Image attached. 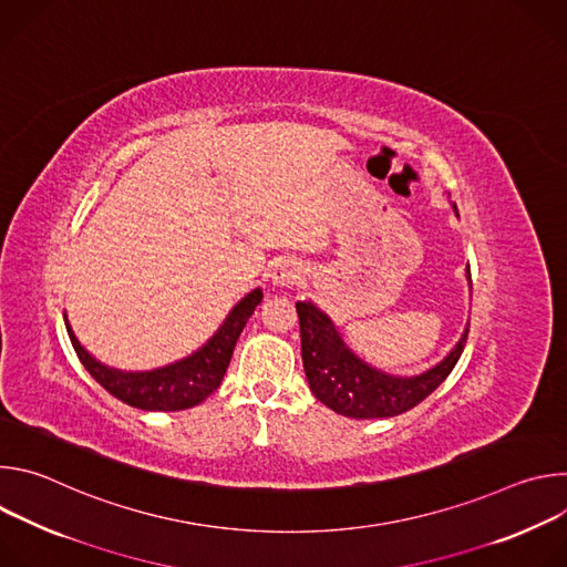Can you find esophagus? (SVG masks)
<instances>
[{
  "label": "esophagus",
  "mask_w": 567,
  "mask_h": 567,
  "mask_svg": "<svg viewBox=\"0 0 567 567\" xmlns=\"http://www.w3.org/2000/svg\"><path fill=\"white\" fill-rule=\"evenodd\" d=\"M271 280L274 285L278 287H289V285H296L300 278H302V269L293 262V260H282L278 262L274 269H271Z\"/></svg>",
  "instance_id": "1"
}]
</instances>
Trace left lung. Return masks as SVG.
Listing matches in <instances>:
<instances>
[{
    "instance_id": "left-lung-1",
    "label": "left lung",
    "mask_w": 567,
    "mask_h": 567,
    "mask_svg": "<svg viewBox=\"0 0 567 567\" xmlns=\"http://www.w3.org/2000/svg\"><path fill=\"white\" fill-rule=\"evenodd\" d=\"M457 215V206L453 204ZM471 285V271H466ZM300 320L302 368L313 396L352 420L394 417L415 409L455 368L468 326L455 348L431 370L415 377H394L359 359L341 339L334 320L311 300L296 302Z\"/></svg>"
}]
</instances>
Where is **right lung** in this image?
<instances>
[{"instance_id": "1", "label": "right lung", "mask_w": 567, "mask_h": 567, "mask_svg": "<svg viewBox=\"0 0 567 567\" xmlns=\"http://www.w3.org/2000/svg\"><path fill=\"white\" fill-rule=\"evenodd\" d=\"M262 302V289H254L241 298L224 318L219 330L193 354L168 363L164 368H154L145 372H125L110 368L94 359L80 341L75 339L69 318L64 313V326L71 339V346L83 361L87 372L116 399L132 409L141 411H186L202 403L210 392H215L226 374L235 343L245 330L247 320Z\"/></svg>"}]
</instances>
